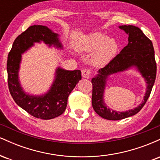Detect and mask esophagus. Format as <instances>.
Wrapping results in <instances>:
<instances>
[{
  "mask_svg": "<svg viewBox=\"0 0 160 160\" xmlns=\"http://www.w3.org/2000/svg\"><path fill=\"white\" fill-rule=\"evenodd\" d=\"M91 70L89 68H83L82 70V76L85 78H89L91 76Z\"/></svg>",
  "mask_w": 160,
  "mask_h": 160,
  "instance_id": "obj_1",
  "label": "esophagus"
}]
</instances>
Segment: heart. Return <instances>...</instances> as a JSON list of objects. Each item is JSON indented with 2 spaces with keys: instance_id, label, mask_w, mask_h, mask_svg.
I'll list each match as a JSON object with an SVG mask.
<instances>
[{
  "instance_id": "b5f03b06",
  "label": "heart",
  "mask_w": 160,
  "mask_h": 160,
  "mask_svg": "<svg viewBox=\"0 0 160 160\" xmlns=\"http://www.w3.org/2000/svg\"><path fill=\"white\" fill-rule=\"evenodd\" d=\"M80 52L94 51L91 60L96 65H104L111 62L119 49V44L114 38H107L99 32L91 33L78 44Z\"/></svg>"
}]
</instances>
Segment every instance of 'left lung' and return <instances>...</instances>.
I'll use <instances>...</instances> for the list:
<instances>
[{
	"label": "left lung",
	"instance_id": "obj_1",
	"mask_svg": "<svg viewBox=\"0 0 160 160\" xmlns=\"http://www.w3.org/2000/svg\"><path fill=\"white\" fill-rule=\"evenodd\" d=\"M119 28L128 34V43L108 65L99 69L97 76L92 79V108L97 114L108 120H122L138 113L149 98L157 75V63L151 40L139 28L134 25H120ZM132 67L137 68L147 82L144 101L137 108L127 112H119L110 109L104 104L103 98L108 76Z\"/></svg>",
	"mask_w": 160,
	"mask_h": 160
}]
</instances>
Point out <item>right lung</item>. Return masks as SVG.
I'll return each mask as SVG.
<instances>
[{
    "instance_id": "right-lung-1",
    "label": "right lung",
    "mask_w": 160,
    "mask_h": 160,
    "mask_svg": "<svg viewBox=\"0 0 160 160\" xmlns=\"http://www.w3.org/2000/svg\"><path fill=\"white\" fill-rule=\"evenodd\" d=\"M58 37V34L47 26L32 25L16 38L7 57V81L11 96L29 114L42 120L53 119L65 111L70 93L81 80V71L58 68L54 82L48 92L34 96L26 94L21 87L19 80V65L22 54L34 46V43L43 41L49 47L54 45L62 49V45Z\"/></svg>"
}]
</instances>
